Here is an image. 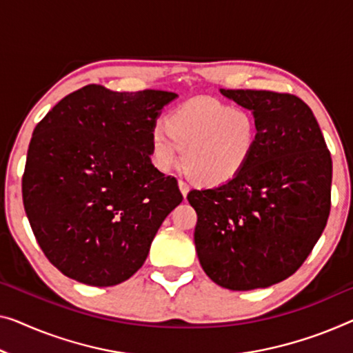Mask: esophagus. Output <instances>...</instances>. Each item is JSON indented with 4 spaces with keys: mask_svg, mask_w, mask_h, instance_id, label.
<instances>
[{
    "mask_svg": "<svg viewBox=\"0 0 353 353\" xmlns=\"http://www.w3.org/2000/svg\"><path fill=\"white\" fill-rule=\"evenodd\" d=\"M179 188H181V193L183 194V198H187L188 192H190V187H188V183L185 181H179Z\"/></svg>",
    "mask_w": 353,
    "mask_h": 353,
    "instance_id": "34e87169",
    "label": "esophagus"
}]
</instances>
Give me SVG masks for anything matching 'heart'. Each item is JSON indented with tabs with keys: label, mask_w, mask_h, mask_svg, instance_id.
<instances>
[{
	"label": "heart",
	"mask_w": 353,
	"mask_h": 353,
	"mask_svg": "<svg viewBox=\"0 0 353 353\" xmlns=\"http://www.w3.org/2000/svg\"><path fill=\"white\" fill-rule=\"evenodd\" d=\"M259 141V122L250 109L214 98H193L168 114L150 131V159L170 171L182 152V166L199 185H223L249 163Z\"/></svg>",
	"instance_id": "1"
}]
</instances>
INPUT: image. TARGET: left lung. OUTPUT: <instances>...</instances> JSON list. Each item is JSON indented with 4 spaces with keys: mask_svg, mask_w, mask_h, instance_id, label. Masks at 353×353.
Listing matches in <instances>:
<instances>
[{
    "mask_svg": "<svg viewBox=\"0 0 353 353\" xmlns=\"http://www.w3.org/2000/svg\"><path fill=\"white\" fill-rule=\"evenodd\" d=\"M220 92L255 114L259 141L233 181L188 193L198 214L194 245L217 285L265 288L294 274L327 227L331 155L301 98L270 90Z\"/></svg>",
    "mask_w": 353,
    "mask_h": 353,
    "instance_id": "left-lung-1",
    "label": "left lung"
}]
</instances>
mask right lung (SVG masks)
<instances>
[{
	"mask_svg": "<svg viewBox=\"0 0 353 353\" xmlns=\"http://www.w3.org/2000/svg\"><path fill=\"white\" fill-rule=\"evenodd\" d=\"M172 92H112L90 83L36 125L26 154V217L52 265L77 282L110 287L144 265L177 181L152 165L150 131Z\"/></svg>",
	"mask_w": 353,
	"mask_h": 353,
	"instance_id": "add662e5",
	"label": "right lung"
}]
</instances>
